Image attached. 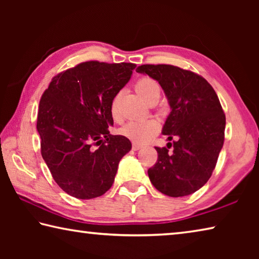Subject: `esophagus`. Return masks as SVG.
Listing matches in <instances>:
<instances>
[{
  "instance_id": "obj_1",
  "label": "esophagus",
  "mask_w": 259,
  "mask_h": 259,
  "mask_svg": "<svg viewBox=\"0 0 259 259\" xmlns=\"http://www.w3.org/2000/svg\"><path fill=\"white\" fill-rule=\"evenodd\" d=\"M140 148H142V145H139L138 143H133V150L134 151H138V150H140Z\"/></svg>"
}]
</instances>
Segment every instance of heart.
Segmentation results:
<instances>
[{"instance_id": "b5f03b06", "label": "heart", "mask_w": 259, "mask_h": 259, "mask_svg": "<svg viewBox=\"0 0 259 259\" xmlns=\"http://www.w3.org/2000/svg\"><path fill=\"white\" fill-rule=\"evenodd\" d=\"M135 89L145 102H157L161 89L159 83L151 77H142L136 82ZM111 115L114 120H120V95H116L111 103ZM157 123L154 120H131L120 129L121 135L136 143H145L157 133Z\"/></svg>"}]
</instances>
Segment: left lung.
I'll return each mask as SVG.
<instances>
[{
  "label": "left lung",
  "mask_w": 259,
  "mask_h": 259,
  "mask_svg": "<svg viewBox=\"0 0 259 259\" xmlns=\"http://www.w3.org/2000/svg\"><path fill=\"white\" fill-rule=\"evenodd\" d=\"M136 72L159 82L170 106L162 134L166 147H155L148 177L157 191L186 196L209 181L224 144L226 119L216 93L198 74L172 65H142ZM172 150H170L169 148Z\"/></svg>",
  "instance_id": "obj_1"
}]
</instances>
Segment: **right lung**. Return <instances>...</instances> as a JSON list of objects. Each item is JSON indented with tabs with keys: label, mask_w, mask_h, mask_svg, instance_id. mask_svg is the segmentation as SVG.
<instances>
[{
	"label": "right lung",
	"mask_w": 259,
	"mask_h": 259,
	"mask_svg": "<svg viewBox=\"0 0 259 259\" xmlns=\"http://www.w3.org/2000/svg\"><path fill=\"white\" fill-rule=\"evenodd\" d=\"M135 67L85 61L55 76L42 95L36 123L41 154L55 182L73 198L105 194L131 150L128 138L111 135L108 128L114 123L112 100Z\"/></svg>",
	"instance_id": "1"
}]
</instances>
